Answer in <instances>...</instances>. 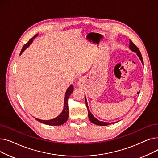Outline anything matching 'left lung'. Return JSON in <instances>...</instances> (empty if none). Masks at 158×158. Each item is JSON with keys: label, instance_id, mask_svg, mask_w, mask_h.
Returning a JSON list of instances; mask_svg holds the SVG:
<instances>
[{"label": "left lung", "instance_id": "obj_1", "mask_svg": "<svg viewBox=\"0 0 158 158\" xmlns=\"http://www.w3.org/2000/svg\"><path fill=\"white\" fill-rule=\"evenodd\" d=\"M129 48L131 50V51H132L136 52V53L137 54V55H138V56L139 57V58L140 59L141 61H142V64H143V59H142V54H141V53H140L139 50L138 49V48L133 43H132V41L131 40H129ZM85 102H86V105L88 112V117H89V119L90 120V121L92 122L93 123L96 124V125H98V126H107V125H110V124L113 123H107V122H101V121H99L98 120H97L96 118H95L94 116L92 114V113L90 112V111H89V107H88V102H87V100H86V97H85Z\"/></svg>", "mask_w": 158, "mask_h": 158}]
</instances>
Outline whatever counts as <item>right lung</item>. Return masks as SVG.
<instances>
[{
	"label": "right lung",
	"mask_w": 158,
	"mask_h": 158,
	"mask_svg": "<svg viewBox=\"0 0 158 158\" xmlns=\"http://www.w3.org/2000/svg\"><path fill=\"white\" fill-rule=\"evenodd\" d=\"M38 35V34L36 35L34 37L31 38L28 42L23 45V47L22 48V51L20 52V55H21L22 53L25 51V50H26L31 45V44L33 40H34ZM73 90V85H71L68 88L67 90H66V92L65 93L64 100V108L63 110V111L61 112V113L60 115H58L57 117H56L55 118L51 119V120H40V119L36 118H35V119L41 123H43L46 124V125H48V126H61L64 123H65L69 118L68 98L70 97V95H71V94L72 93Z\"/></svg>",
	"instance_id": "add662e5"
}]
</instances>
